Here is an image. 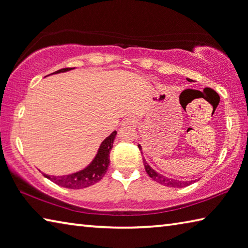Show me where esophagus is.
I'll return each instance as SVG.
<instances>
[{"label": "esophagus", "mask_w": 248, "mask_h": 248, "mask_svg": "<svg viewBox=\"0 0 248 248\" xmlns=\"http://www.w3.org/2000/svg\"><path fill=\"white\" fill-rule=\"evenodd\" d=\"M135 124H136V120H135L133 116H127L123 122L124 127H127V126H134Z\"/></svg>", "instance_id": "obj_1"}]
</instances>
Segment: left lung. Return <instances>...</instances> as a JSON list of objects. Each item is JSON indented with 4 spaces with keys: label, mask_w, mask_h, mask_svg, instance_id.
Segmentation results:
<instances>
[{
    "label": "left lung",
    "mask_w": 248,
    "mask_h": 248,
    "mask_svg": "<svg viewBox=\"0 0 248 248\" xmlns=\"http://www.w3.org/2000/svg\"><path fill=\"white\" fill-rule=\"evenodd\" d=\"M186 80H188L189 82H192L191 78H186ZM138 148H139L140 151H142V148H141V146H140V144H138ZM143 165H144V170H146L147 174L150 176L154 181H156V182H158V184H161L163 186H170V188H184V186H190L194 181V180H191V181L177 180V179L168 178V177H165V176H163L161 174H158V172H156L150 165L148 164L147 161L144 160V158H143Z\"/></svg>",
    "instance_id": "1"
}]
</instances>
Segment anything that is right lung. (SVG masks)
<instances>
[{
    "mask_svg": "<svg viewBox=\"0 0 248 248\" xmlns=\"http://www.w3.org/2000/svg\"><path fill=\"white\" fill-rule=\"evenodd\" d=\"M72 69L73 68H63L51 74L67 72ZM115 136L116 130L112 132L109 136L101 142L94 160H93L85 168H83V170L77 172H73V174L63 176L47 175L44 174V172H42V174L50 181H53L54 184L68 189H84L90 186L95 185L96 182L102 179V177L105 176L107 170H108V166L110 163V151L112 147H113Z\"/></svg>",
    "mask_w": 248,
    "mask_h": 248,
    "instance_id": "1",
    "label": "right lung"
}]
</instances>
